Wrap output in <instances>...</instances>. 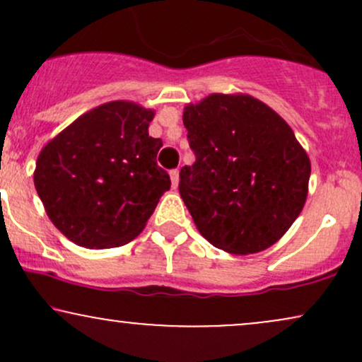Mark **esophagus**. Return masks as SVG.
<instances>
[{"mask_svg":"<svg viewBox=\"0 0 362 362\" xmlns=\"http://www.w3.org/2000/svg\"><path fill=\"white\" fill-rule=\"evenodd\" d=\"M170 178H172V187L177 189L178 182H180V170H172V172H170Z\"/></svg>","mask_w":362,"mask_h":362,"instance_id":"34e87169","label":"esophagus"}]
</instances>
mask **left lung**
I'll return each mask as SVG.
<instances>
[{
    "label": "left lung",
    "mask_w": 362,
    "mask_h": 362,
    "mask_svg": "<svg viewBox=\"0 0 362 362\" xmlns=\"http://www.w3.org/2000/svg\"><path fill=\"white\" fill-rule=\"evenodd\" d=\"M195 155L180 197L201 235L248 255L289 230L308 195L310 158L279 114L250 95L213 93L184 110Z\"/></svg>",
    "instance_id": "1"
}]
</instances>
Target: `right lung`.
Masks as SVG:
<instances>
[{
	"label": "right lung",
	"instance_id": "1",
	"mask_svg": "<svg viewBox=\"0 0 362 362\" xmlns=\"http://www.w3.org/2000/svg\"><path fill=\"white\" fill-rule=\"evenodd\" d=\"M155 112L109 102L45 144L34 184L54 226L80 247L112 248L146 226L170 177L158 167L161 139L148 134Z\"/></svg>",
	"mask_w": 362,
	"mask_h": 362
}]
</instances>
